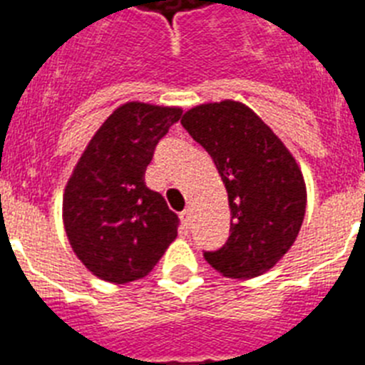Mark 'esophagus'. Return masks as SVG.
<instances>
[{
    "instance_id": "34e87169",
    "label": "esophagus",
    "mask_w": 365,
    "mask_h": 365,
    "mask_svg": "<svg viewBox=\"0 0 365 365\" xmlns=\"http://www.w3.org/2000/svg\"><path fill=\"white\" fill-rule=\"evenodd\" d=\"M180 221H182V225H185V227L188 228L190 227V221H192V210L180 212Z\"/></svg>"
}]
</instances>
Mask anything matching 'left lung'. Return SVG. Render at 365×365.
<instances>
[{
	"mask_svg": "<svg viewBox=\"0 0 365 365\" xmlns=\"http://www.w3.org/2000/svg\"><path fill=\"white\" fill-rule=\"evenodd\" d=\"M182 128L212 159L228 193L230 235L205 259L227 278L272 269L302 228L307 190L291 151L250 108L234 100L188 109Z\"/></svg>",
	"mask_w": 365,
	"mask_h": 365,
	"instance_id": "obj_1",
	"label": "left lung"
}]
</instances>
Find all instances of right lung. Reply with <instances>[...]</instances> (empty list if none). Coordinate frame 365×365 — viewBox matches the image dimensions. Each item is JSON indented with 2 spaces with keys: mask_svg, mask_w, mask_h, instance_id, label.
I'll return each instance as SVG.
<instances>
[{
  "mask_svg": "<svg viewBox=\"0 0 365 365\" xmlns=\"http://www.w3.org/2000/svg\"><path fill=\"white\" fill-rule=\"evenodd\" d=\"M182 115L144 102L120 106L100 125L63 192L74 254L100 279L128 283L151 272L177 237L179 217L144 182L155 146Z\"/></svg>",
  "mask_w": 365,
  "mask_h": 365,
  "instance_id": "obj_1",
  "label": "right lung"
}]
</instances>
